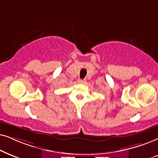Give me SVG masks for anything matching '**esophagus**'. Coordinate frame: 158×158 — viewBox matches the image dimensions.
<instances>
[{
    "label": "esophagus",
    "mask_w": 158,
    "mask_h": 158,
    "mask_svg": "<svg viewBox=\"0 0 158 158\" xmlns=\"http://www.w3.org/2000/svg\"><path fill=\"white\" fill-rule=\"evenodd\" d=\"M78 82L79 84H85L86 82V80L85 79H79V80H78Z\"/></svg>",
    "instance_id": "1"
}]
</instances>
